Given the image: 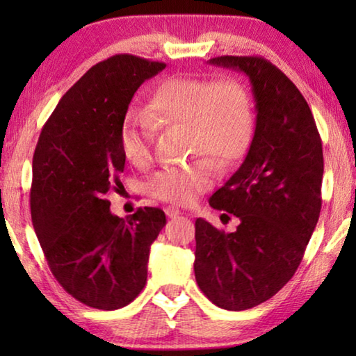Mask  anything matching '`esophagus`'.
I'll list each match as a JSON object with an SVG mask.
<instances>
[{
    "label": "esophagus",
    "instance_id": "1",
    "mask_svg": "<svg viewBox=\"0 0 356 356\" xmlns=\"http://www.w3.org/2000/svg\"><path fill=\"white\" fill-rule=\"evenodd\" d=\"M165 212H166V215H168V218H176V216L182 215V212H180V210H179L177 207H174V206H168V207L165 209Z\"/></svg>",
    "mask_w": 356,
    "mask_h": 356
}]
</instances>
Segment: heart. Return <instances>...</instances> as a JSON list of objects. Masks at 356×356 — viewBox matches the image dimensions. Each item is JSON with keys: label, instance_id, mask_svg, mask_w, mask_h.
<instances>
[{"label": "heart", "instance_id": "1", "mask_svg": "<svg viewBox=\"0 0 356 356\" xmlns=\"http://www.w3.org/2000/svg\"><path fill=\"white\" fill-rule=\"evenodd\" d=\"M154 122L160 127L184 125L193 155L185 165H170L150 180L159 200L188 206L212 186L216 165L237 160L248 146L252 127L250 92L236 76H172L161 81L149 102L147 116L129 113L119 129L120 154L130 165L146 168L152 160ZM214 159L212 161L211 159Z\"/></svg>", "mask_w": 356, "mask_h": 356}]
</instances>
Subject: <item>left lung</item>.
<instances>
[{"mask_svg":"<svg viewBox=\"0 0 356 356\" xmlns=\"http://www.w3.org/2000/svg\"><path fill=\"white\" fill-rule=\"evenodd\" d=\"M209 63L248 75L257 116L242 166L209 201L237 216V231L196 220L195 276L213 305L243 311L281 291L303 259L322 209V140L308 102L267 59Z\"/></svg>","mask_w":356,"mask_h":356,"instance_id":"1","label":"left lung"}]
</instances>
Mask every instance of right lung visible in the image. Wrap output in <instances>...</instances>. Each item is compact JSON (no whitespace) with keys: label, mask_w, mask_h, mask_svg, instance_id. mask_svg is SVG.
Listing matches in <instances>:
<instances>
[{"label":"right lung","mask_w":356,"mask_h":356,"mask_svg":"<svg viewBox=\"0 0 356 356\" xmlns=\"http://www.w3.org/2000/svg\"><path fill=\"white\" fill-rule=\"evenodd\" d=\"M166 67L116 55L89 69L59 100L33 156L31 220L53 276L95 309L131 303L146 286L150 245L166 225L159 207L113 215L125 159L119 129L141 84Z\"/></svg>","instance_id":"1"}]
</instances>
